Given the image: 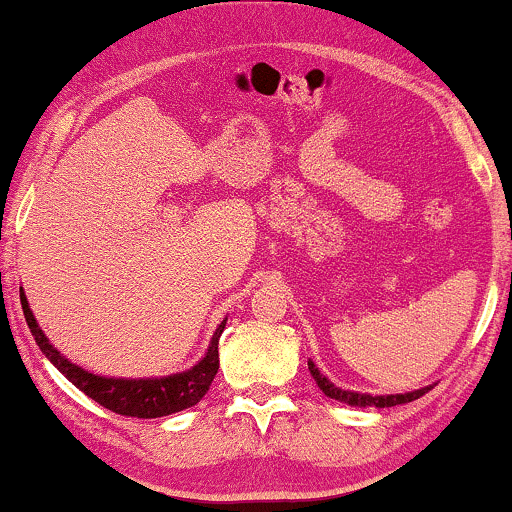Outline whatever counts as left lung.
<instances>
[{
    "label": "left lung",
    "mask_w": 512,
    "mask_h": 512,
    "mask_svg": "<svg viewBox=\"0 0 512 512\" xmlns=\"http://www.w3.org/2000/svg\"><path fill=\"white\" fill-rule=\"evenodd\" d=\"M307 366H310V373H312L314 380H317L319 389L324 391V394H326L328 398H335V401H342V403H349V405H361V408H366V405H375V408H391V405H403V403H410V401H415V398L424 396L426 391H429V387H426V389L412 391V394H396V396H370V394H354V391H345V389L335 387V384L328 382L326 377L319 373V368L314 366L312 361H307Z\"/></svg>",
    "instance_id": "left-lung-1"
}]
</instances>
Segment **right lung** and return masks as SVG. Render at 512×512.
<instances>
[{"label": "right lung", "instance_id": "right-lung-1", "mask_svg": "<svg viewBox=\"0 0 512 512\" xmlns=\"http://www.w3.org/2000/svg\"><path fill=\"white\" fill-rule=\"evenodd\" d=\"M20 305H23V314L27 326L37 340L41 352L48 356V361L67 377L74 387H79L83 394L93 398L95 403L104 405V408L116 412V415L137 417V419H153L165 417L172 412L186 410L200 401L207 394L209 384H212L216 370H219V338L226 328V319L216 328L212 345H209L205 359L198 366L186 370V373L160 377V380H114V377H97L88 370L74 366L67 361L34 321V314L27 305V298L20 293Z\"/></svg>", "mask_w": 512, "mask_h": 512}]
</instances>
